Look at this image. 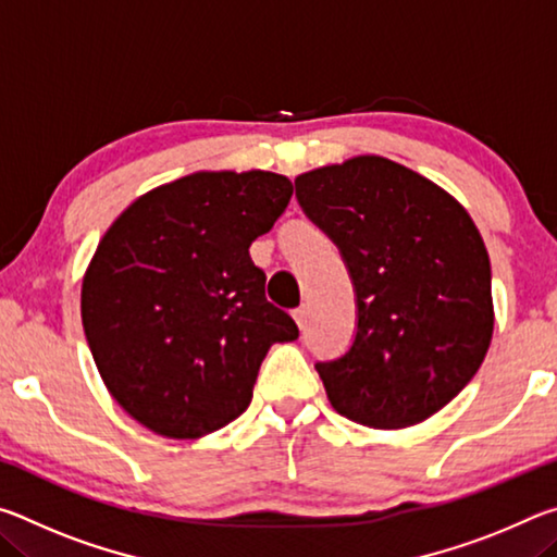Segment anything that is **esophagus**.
Returning <instances> with one entry per match:
<instances>
[{
    "instance_id": "1",
    "label": "esophagus",
    "mask_w": 557,
    "mask_h": 557,
    "mask_svg": "<svg viewBox=\"0 0 557 557\" xmlns=\"http://www.w3.org/2000/svg\"><path fill=\"white\" fill-rule=\"evenodd\" d=\"M292 317H295V322H297L299 329H305L307 326V319H309V309L301 305V307L295 309V312H292Z\"/></svg>"
}]
</instances>
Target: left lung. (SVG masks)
<instances>
[{
    "mask_svg": "<svg viewBox=\"0 0 557 557\" xmlns=\"http://www.w3.org/2000/svg\"><path fill=\"white\" fill-rule=\"evenodd\" d=\"M295 186L356 295L351 346L317 363L329 400L369 428L422 422L474 379L492 342V265L474 221L383 157L314 169Z\"/></svg>",
    "mask_w": 557,
    "mask_h": 557,
    "instance_id": "1",
    "label": "left lung"
}]
</instances>
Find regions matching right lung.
Returning a JSON list of instances; mask_svg holds the SVG:
<instances>
[{"label": "right lung", "instance_id": "1", "mask_svg": "<svg viewBox=\"0 0 557 557\" xmlns=\"http://www.w3.org/2000/svg\"><path fill=\"white\" fill-rule=\"evenodd\" d=\"M289 199L282 174L201 172L145 194L102 235L83 277V329L112 398L157 435L228 425L248 410L268 348L299 336L250 260Z\"/></svg>", "mask_w": 557, "mask_h": 557}]
</instances>
